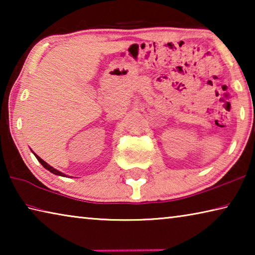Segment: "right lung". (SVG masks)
Masks as SVG:
<instances>
[{
  "mask_svg": "<svg viewBox=\"0 0 255 255\" xmlns=\"http://www.w3.org/2000/svg\"><path fill=\"white\" fill-rule=\"evenodd\" d=\"M34 154V153H33ZM34 156H36L37 157V159H38V161H39L40 162V164H41V165L42 166H44L45 167V169L46 170H48V171H50L51 172V173H54V174H56V175H60V176H66L65 174H64V173H62V172H59V171H57V170H56V169H54V167H51L50 165H49V164H47L45 161H44V159H41L39 156H38V155L37 154H34Z\"/></svg>",
  "mask_w": 255,
  "mask_h": 255,
  "instance_id": "1",
  "label": "right lung"
}]
</instances>
